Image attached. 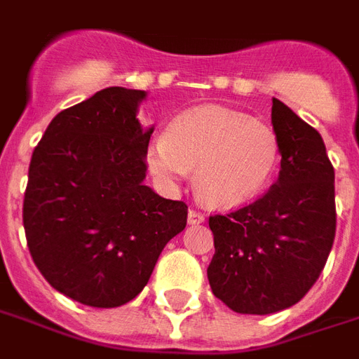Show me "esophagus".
<instances>
[{"label":"esophagus","instance_id":"obj_1","mask_svg":"<svg viewBox=\"0 0 359 359\" xmlns=\"http://www.w3.org/2000/svg\"><path fill=\"white\" fill-rule=\"evenodd\" d=\"M204 214L198 212V210H189V215H187V221H189L191 225H198V223H204Z\"/></svg>","mask_w":359,"mask_h":359}]
</instances>
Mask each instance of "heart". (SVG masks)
<instances>
[{"label":"heart","instance_id":"1","mask_svg":"<svg viewBox=\"0 0 359 359\" xmlns=\"http://www.w3.org/2000/svg\"><path fill=\"white\" fill-rule=\"evenodd\" d=\"M151 170L180 182L195 170L198 198L215 208L252 202L269 187L280 163V142L271 126L221 106L185 111L166 136L147 149Z\"/></svg>","mask_w":359,"mask_h":359}]
</instances>
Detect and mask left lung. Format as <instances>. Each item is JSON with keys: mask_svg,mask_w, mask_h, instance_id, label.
Listing matches in <instances>:
<instances>
[{"mask_svg": "<svg viewBox=\"0 0 359 359\" xmlns=\"http://www.w3.org/2000/svg\"><path fill=\"white\" fill-rule=\"evenodd\" d=\"M280 176L265 195L210 215L212 292L241 314L290 309L320 278L335 241V170L316 128L272 98Z\"/></svg>", "mask_w": 359, "mask_h": 359, "instance_id": "obj_1", "label": "left lung"}]
</instances>
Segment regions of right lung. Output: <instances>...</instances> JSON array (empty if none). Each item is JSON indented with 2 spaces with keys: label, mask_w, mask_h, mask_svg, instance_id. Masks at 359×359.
<instances>
[{
  "label": "right lung",
  "mask_w": 359,
  "mask_h": 359,
  "mask_svg": "<svg viewBox=\"0 0 359 359\" xmlns=\"http://www.w3.org/2000/svg\"><path fill=\"white\" fill-rule=\"evenodd\" d=\"M144 90L109 87L56 115L36 145L22 221L32 259L56 292L113 309L147 284L187 204L144 185L153 128L136 118Z\"/></svg>",
  "instance_id": "1"
}]
</instances>
